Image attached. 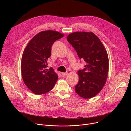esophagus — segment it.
<instances>
[{"mask_svg": "<svg viewBox=\"0 0 131 131\" xmlns=\"http://www.w3.org/2000/svg\"><path fill=\"white\" fill-rule=\"evenodd\" d=\"M67 74H68V72H62V74L63 76H65L66 75H67Z\"/></svg>", "mask_w": 131, "mask_h": 131, "instance_id": "1", "label": "esophagus"}]
</instances>
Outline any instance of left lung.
Returning a JSON list of instances; mask_svg holds the SVG:
<instances>
[{
  "label": "left lung",
  "instance_id": "8db88e82",
  "mask_svg": "<svg viewBox=\"0 0 131 131\" xmlns=\"http://www.w3.org/2000/svg\"><path fill=\"white\" fill-rule=\"evenodd\" d=\"M67 41L86 62L78 73L79 80L75 91L84 99L96 96L103 88L107 78L109 61L107 51L98 37L92 32L77 31L69 34Z\"/></svg>",
  "mask_w": 131,
  "mask_h": 131
}]
</instances>
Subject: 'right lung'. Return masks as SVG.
<instances>
[{
    "label": "right lung",
    "mask_w": 131,
    "mask_h": 131,
    "mask_svg": "<svg viewBox=\"0 0 131 131\" xmlns=\"http://www.w3.org/2000/svg\"><path fill=\"white\" fill-rule=\"evenodd\" d=\"M64 36L54 31L46 30L35 35L25 48L21 61V73L27 87L37 95L51 91L58 79L52 67H48L53 43Z\"/></svg>",
    "instance_id": "1"
}]
</instances>
